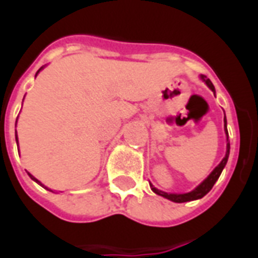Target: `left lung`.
Wrapping results in <instances>:
<instances>
[{
	"mask_svg": "<svg viewBox=\"0 0 258 258\" xmlns=\"http://www.w3.org/2000/svg\"><path fill=\"white\" fill-rule=\"evenodd\" d=\"M201 79L204 80L206 84H208V87L210 89H212L213 92H216V89H214V86H213V83L209 80L206 76H201ZM224 125H225V131H226V134H228V130H226V117H224ZM229 150H230V143H228L226 145V155H225V158L221 161V163L218 166H217L216 169L213 170L212 174L206 178V179L202 182V183L198 186L197 188H194L192 191L190 192H186V194H167V192H163L161 191V190H158V188L153 187L151 184V190H153L155 194H158V196H162L165 197V198H167V200L172 201V202H178V204H182V202H188V201H194V200H200V198H202L204 196H206L210 190H212V187L214 186V183L217 182V179L220 178L221 172H222V170H224L225 165H226V162H228V158H229Z\"/></svg>",
	"mask_w": 258,
	"mask_h": 258,
	"instance_id": "obj_1",
	"label": "left lung"
}]
</instances>
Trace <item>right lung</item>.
<instances>
[{"label": "right lung", "mask_w": 258, "mask_h": 258, "mask_svg": "<svg viewBox=\"0 0 258 258\" xmlns=\"http://www.w3.org/2000/svg\"><path fill=\"white\" fill-rule=\"evenodd\" d=\"M37 74H38V72H37ZM37 74H36V75H37ZM16 141H17V135H16ZM28 175H29V176H30V178H32V179H33V180H36V182H37V183H38V184H41V182H40V180H37V179H36V178H34V176H33V175H30L29 172H28ZM41 186H42V184H41Z\"/></svg>", "instance_id": "obj_1"}]
</instances>
